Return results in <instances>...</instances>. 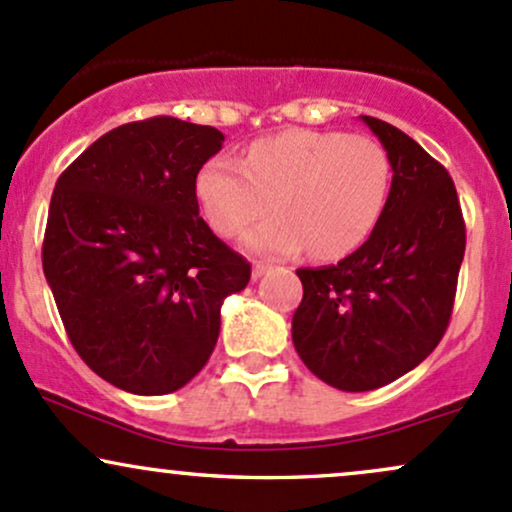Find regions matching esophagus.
I'll use <instances>...</instances> for the list:
<instances>
[{"label":"esophagus","mask_w":512,"mask_h":512,"mask_svg":"<svg viewBox=\"0 0 512 512\" xmlns=\"http://www.w3.org/2000/svg\"><path fill=\"white\" fill-rule=\"evenodd\" d=\"M269 269V265H262V262H255V265H252V279H260V277H265V272Z\"/></svg>","instance_id":"1"}]
</instances>
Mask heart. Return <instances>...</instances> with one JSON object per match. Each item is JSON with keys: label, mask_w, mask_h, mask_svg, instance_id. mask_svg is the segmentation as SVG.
Wrapping results in <instances>:
<instances>
[{"label": "heart", "mask_w": 512, "mask_h": 512, "mask_svg": "<svg viewBox=\"0 0 512 512\" xmlns=\"http://www.w3.org/2000/svg\"><path fill=\"white\" fill-rule=\"evenodd\" d=\"M391 187L386 150L367 136L345 131L289 128L260 138L243 162L213 155L194 177V196L216 233L245 235L257 255L294 257L308 250L340 260L372 235Z\"/></svg>", "instance_id": "b5f03b06"}]
</instances>
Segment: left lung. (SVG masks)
<instances>
[{
	"label": "left lung",
	"mask_w": 512,
	"mask_h": 512,
	"mask_svg": "<svg viewBox=\"0 0 512 512\" xmlns=\"http://www.w3.org/2000/svg\"><path fill=\"white\" fill-rule=\"evenodd\" d=\"M384 145V213L338 265L296 269L303 299L291 338L308 369L340 391H372L418 367L445 335L466 230L445 167L391 123L359 116Z\"/></svg>",
	"instance_id": "left-lung-1"
}]
</instances>
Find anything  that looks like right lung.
<instances>
[{
  "mask_svg": "<svg viewBox=\"0 0 512 512\" xmlns=\"http://www.w3.org/2000/svg\"><path fill=\"white\" fill-rule=\"evenodd\" d=\"M223 140L172 116L126 123L55 182L43 274L77 355L128 393L189 384L216 347L223 301L250 282L194 196Z\"/></svg>",
  "mask_w": 512,
  "mask_h": 512,
  "instance_id": "obj_1",
  "label": "right lung"
}]
</instances>
